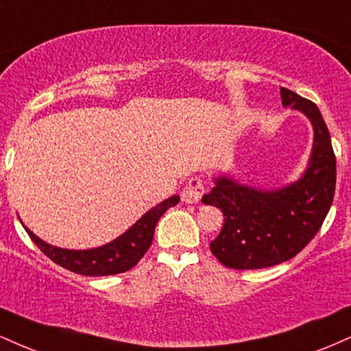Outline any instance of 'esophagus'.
I'll return each instance as SVG.
<instances>
[{"label": "esophagus", "instance_id": "esophagus-1", "mask_svg": "<svg viewBox=\"0 0 351 351\" xmlns=\"http://www.w3.org/2000/svg\"><path fill=\"white\" fill-rule=\"evenodd\" d=\"M204 191H206V188H204L203 180L191 178L186 183V186L183 188V191H181V199L188 204L198 203V201L201 199V196L204 195Z\"/></svg>", "mask_w": 351, "mask_h": 351}]
</instances>
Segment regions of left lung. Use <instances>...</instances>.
Listing matches in <instances>:
<instances>
[{
    "label": "left lung",
    "instance_id": "8db88e82",
    "mask_svg": "<svg viewBox=\"0 0 351 351\" xmlns=\"http://www.w3.org/2000/svg\"><path fill=\"white\" fill-rule=\"evenodd\" d=\"M282 106L299 110L313 127L308 167L293 183L259 189L217 176L204 204L219 208L224 224L209 249L229 269H264L285 263L307 245L324 224L337 183V160L328 128L313 102L280 87Z\"/></svg>",
    "mask_w": 351,
    "mask_h": 351
}]
</instances>
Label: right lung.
<instances>
[{"mask_svg":"<svg viewBox=\"0 0 351 351\" xmlns=\"http://www.w3.org/2000/svg\"><path fill=\"white\" fill-rule=\"evenodd\" d=\"M180 196L176 195L165 199L163 203L156 204L150 211L145 213L134 226L127 229L122 236H119L112 243L95 249H84V251L56 247V245L44 243L33 231H29L23 223L21 224L33 239V243L49 257L52 263L59 264L60 267L88 277L114 276V274L130 271L142 259L152 245L153 232H155L158 219L168 208L176 206Z\"/></svg>","mask_w":351,"mask_h":351,"instance_id":"add662e5","label":"right lung"}]
</instances>
